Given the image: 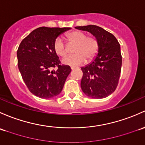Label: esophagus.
Here are the masks:
<instances>
[{
	"label": "esophagus",
	"mask_w": 145,
	"mask_h": 145,
	"mask_svg": "<svg viewBox=\"0 0 145 145\" xmlns=\"http://www.w3.org/2000/svg\"><path fill=\"white\" fill-rule=\"evenodd\" d=\"M71 70H72V71H73V70H74V69H76V67H74V66H71Z\"/></svg>",
	"instance_id": "esophagus-1"
}]
</instances>
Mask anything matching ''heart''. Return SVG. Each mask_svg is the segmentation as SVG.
<instances>
[{"label": "heart", "mask_w": 145, "mask_h": 145, "mask_svg": "<svg viewBox=\"0 0 145 145\" xmlns=\"http://www.w3.org/2000/svg\"><path fill=\"white\" fill-rule=\"evenodd\" d=\"M65 40L68 44H74L72 52L73 54L65 57L63 60L65 65H81L86 60L89 62L93 60L98 54L99 50L98 40L94 36L87 35L85 32L72 31L65 35ZM53 50L56 55L63 57L68 53L66 46L61 38H57L53 43Z\"/></svg>", "instance_id": "obj_1"}]
</instances>
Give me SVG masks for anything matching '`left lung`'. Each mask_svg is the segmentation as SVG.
Segmentation results:
<instances>
[{
  "mask_svg": "<svg viewBox=\"0 0 145 145\" xmlns=\"http://www.w3.org/2000/svg\"><path fill=\"white\" fill-rule=\"evenodd\" d=\"M75 28L90 32L99 43L96 58L81 68L83 72L82 90L91 98H105L115 91L119 84L122 63L120 44L114 35L98 26L88 25Z\"/></svg>",
  "mask_w": 145,
  "mask_h": 145,
  "instance_id": "1",
  "label": "left lung"
}]
</instances>
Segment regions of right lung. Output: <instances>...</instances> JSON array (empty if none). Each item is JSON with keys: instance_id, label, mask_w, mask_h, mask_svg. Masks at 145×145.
Returning <instances> with one entry per match:
<instances>
[{"instance_id": "add662e5", "label": "right lung", "mask_w": 145, "mask_h": 145, "mask_svg": "<svg viewBox=\"0 0 145 145\" xmlns=\"http://www.w3.org/2000/svg\"><path fill=\"white\" fill-rule=\"evenodd\" d=\"M71 28L40 27L22 42L17 50L18 68L28 90L41 98L61 92L71 68L61 65L53 50L54 40ZM57 67L56 70L54 68Z\"/></svg>"}]
</instances>
